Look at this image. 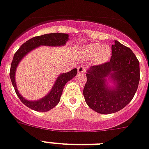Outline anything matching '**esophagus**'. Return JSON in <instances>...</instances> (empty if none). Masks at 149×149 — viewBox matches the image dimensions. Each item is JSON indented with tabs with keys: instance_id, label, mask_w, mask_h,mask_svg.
<instances>
[{
	"instance_id": "obj_1",
	"label": "esophagus",
	"mask_w": 149,
	"mask_h": 149,
	"mask_svg": "<svg viewBox=\"0 0 149 149\" xmlns=\"http://www.w3.org/2000/svg\"><path fill=\"white\" fill-rule=\"evenodd\" d=\"M86 71V67L84 65H82V66H79L78 67V72L79 73H81V74H84Z\"/></svg>"
}]
</instances>
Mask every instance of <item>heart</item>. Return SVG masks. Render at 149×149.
<instances>
[{
	"label": "heart",
	"mask_w": 149,
	"mask_h": 149,
	"mask_svg": "<svg viewBox=\"0 0 149 149\" xmlns=\"http://www.w3.org/2000/svg\"><path fill=\"white\" fill-rule=\"evenodd\" d=\"M81 52L82 56L86 59H95L97 63H102L109 59L111 50V47L106 45L93 43L82 46Z\"/></svg>",
	"instance_id": "obj_1"
}]
</instances>
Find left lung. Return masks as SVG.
Returning <instances> with one entry per match:
<instances>
[{
  "instance_id": "1",
  "label": "left lung",
  "mask_w": 149,
  "mask_h": 149,
  "mask_svg": "<svg viewBox=\"0 0 149 149\" xmlns=\"http://www.w3.org/2000/svg\"><path fill=\"white\" fill-rule=\"evenodd\" d=\"M111 49L109 62L87 70L83 89L88 107L102 114L126 107L134 97L140 79L139 62L130 48L114 40ZM109 82L112 83L111 86Z\"/></svg>"
}]
</instances>
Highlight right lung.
I'll return each instance as SVG.
<instances>
[{
    "label": "right lung",
    "mask_w": 149,
    "mask_h": 149,
    "mask_svg": "<svg viewBox=\"0 0 149 149\" xmlns=\"http://www.w3.org/2000/svg\"><path fill=\"white\" fill-rule=\"evenodd\" d=\"M68 40L69 35L65 34V33H50V34L36 36L25 42L15 53L13 61L11 63L10 71L11 82L19 98L25 105L31 109L36 111H40V112H45L55 107L61 100V96L62 95L65 85L67 84L68 81L71 80L73 77H76V75L77 74V69H73L68 72L61 73L57 77L54 84L52 86L48 94L38 100L30 101V100H27L23 98L17 88L15 75H16V71H17L19 63L30 51L36 49L39 46H51V47L64 46L66 45Z\"/></svg>",
    "instance_id": "obj_1"
}]
</instances>
